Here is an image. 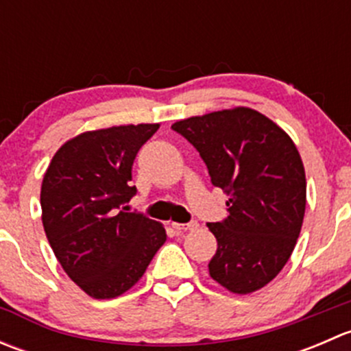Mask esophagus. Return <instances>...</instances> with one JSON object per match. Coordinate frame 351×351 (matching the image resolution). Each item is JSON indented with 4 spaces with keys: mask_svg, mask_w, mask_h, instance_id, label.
Masks as SVG:
<instances>
[{
    "mask_svg": "<svg viewBox=\"0 0 351 351\" xmlns=\"http://www.w3.org/2000/svg\"><path fill=\"white\" fill-rule=\"evenodd\" d=\"M173 228L176 231H197L198 222H189V224H182V222H173Z\"/></svg>",
    "mask_w": 351,
    "mask_h": 351,
    "instance_id": "34e87169",
    "label": "esophagus"
}]
</instances>
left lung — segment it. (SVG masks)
Instances as JSON below:
<instances>
[{"mask_svg": "<svg viewBox=\"0 0 351 351\" xmlns=\"http://www.w3.org/2000/svg\"><path fill=\"white\" fill-rule=\"evenodd\" d=\"M200 153L212 183L229 195L228 217L208 222L217 251L212 280L256 292L289 261L306 212V171L282 127L250 107L189 117L171 125Z\"/></svg>", "mask_w": 351, "mask_h": 351, "instance_id": "obj_1", "label": "left lung"}]
</instances>
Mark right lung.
Listing matches in <instances>:
<instances>
[{
	"mask_svg": "<svg viewBox=\"0 0 351 351\" xmlns=\"http://www.w3.org/2000/svg\"><path fill=\"white\" fill-rule=\"evenodd\" d=\"M159 123L86 130L66 141L40 189L45 236L67 277L93 299H115L143 278L165 226L130 214L137 151Z\"/></svg>",
	"mask_w": 351,
	"mask_h": 351,
	"instance_id": "right-lung-1",
	"label": "right lung"
}]
</instances>
